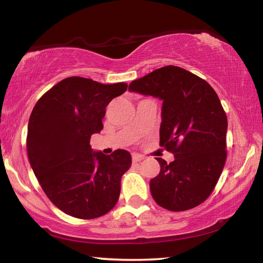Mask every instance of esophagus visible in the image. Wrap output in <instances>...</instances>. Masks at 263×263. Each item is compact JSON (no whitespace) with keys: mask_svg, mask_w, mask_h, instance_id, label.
Wrapping results in <instances>:
<instances>
[{"mask_svg":"<svg viewBox=\"0 0 263 263\" xmlns=\"http://www.w3.org/2000/svg\"><path fill=\"white\" fill-rule=\"evenodd\" d=\"M141 160H144V157H141V155H139V154H133V155H132V161H133V163L140 162Z\"/></svg>","mask_w":263,"mask_h":263,"instance_id":"1","label":"esophagus"}]
</instances>
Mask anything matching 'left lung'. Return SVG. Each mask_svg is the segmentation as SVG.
Returning <instances> with one entry per match:
<instances>
[{"instance_id":"obj_1","label":"left lung","mask_w":263,"mask_h":263,"mask_svg":"<svg viewBox=\"0 0 263 263\" xmlns=\"http://www.w3.org/2000/svg\"><path fill=\"white\" fill-rule=\"evenodd\" d=\"M128 90L163 101L160 145L175 159L167 163L157 158L160 173L149 182L154 201L169 211L202 204L215 189L228 155V117L217 92L177 66L135 80Z\"/></svg>"}]
</instances>
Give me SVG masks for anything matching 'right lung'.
I'll return each instance as SVG.
<instances>
[{
    "label": "right lung",
    "instance_id": "1",
    "mask_svg": "<svg viewBox=\"0 0 263 263\" xmlns=\"http://www.w3.org/2000/svg\"><path fill=\"white\" fill-rule=\"evenodd\" d=\"M126 89L125 82L103 84L70 77L47 90L31 112L30 164L48 199L69 216L94 219L118 202L131 154L125 149L94 153L90 138L103 130L106 105Z\"/></svg>",
    "mask_w": 263,
    "mask_h": 263
}]
</instances>
